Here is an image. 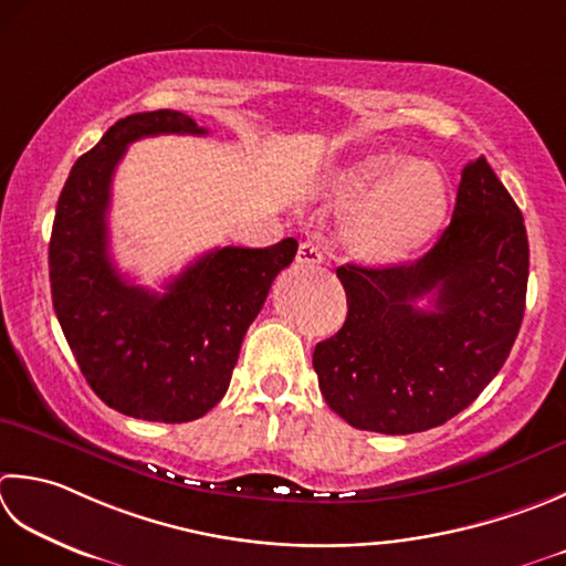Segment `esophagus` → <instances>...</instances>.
I'll return each mask as SVG.
<instances>
[{
    "mask_svg": "<svg viewBox=\"0 0 566 566\" xmlns=\"http://www.w3.org/2000/svg\"><path fill=\"white\" fill-rule=\"evenodd\" d=\"M296 260L302 264H318V262H324V250H321L318 242H312V240L302 242L296 252Z\"/></svg>",
    "mask_w": 566,
    "mask_h": 566,
    "instance_id": "34e87169",
    "label": "esophagus"
}]
</instances>
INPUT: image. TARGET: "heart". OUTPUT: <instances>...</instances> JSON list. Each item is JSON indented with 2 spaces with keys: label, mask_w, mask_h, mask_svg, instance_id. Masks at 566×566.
<instances>
[{
  "label": "heart",
  "mask_w": 566,
  "mask_h": 566,
  "mask_svg": "<svg viewBox=\"0 0 566 566\" xmlns=\"http://www.w3.org/2000/svg\"><path fill=\"white\" fill-rule=\"evenodd\" d=\"M343 193L365 196L350 235L373 260H400L417 250L434 235L449 206L447 176L431 161L370 157L348 174Z\"/></svg>",
  "instance_id": "obj_1"
}]
</instances>
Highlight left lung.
<instances>
[{"instance_id":"obj_1","label":"left lung","mask_w":566,"mask_h":566,"mask_svg":"<svg viewBox=\"0 0 566 566\" xmlns=\"http://www.w3.org/2000/svg\"><path fill=\"white\" fill-rule=\"evenodd\" d=\"M527 270L523 213L485 157L469 161L451 223L422 258L336 270L348 316L314 350L326 405L380 434L449 422L503 368L523 324ZM422 295L429 310L413 304Z\"/></svg>"}]
</instances>
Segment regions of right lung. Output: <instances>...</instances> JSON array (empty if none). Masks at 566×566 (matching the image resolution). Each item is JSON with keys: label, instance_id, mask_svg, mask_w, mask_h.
I'll list each match as a JSON object with an SVG mask.
<instances>
[{"label": "right lung", "instance_id": "1", "mask_svg": "<svg viewBox=\"0 0 566 566\" xmlns=\"http://www.w3.org/2000/svg\"><path fill=\"white\" fill-rule=\"evenodd\" d=\"M157 135L206 129L176 109L115 122L63 186L49 274L63 336L99 400L127 417L179 424L223 400L242 338L298 245L284 238L272 248H216L164 294L127 282L109 258V188L127 144Z\"/></svg>", "mask_w": 566, "mask_h": 566}]
</instances>
